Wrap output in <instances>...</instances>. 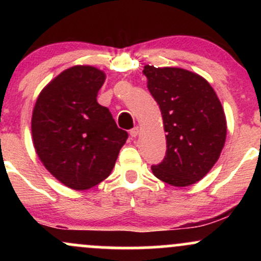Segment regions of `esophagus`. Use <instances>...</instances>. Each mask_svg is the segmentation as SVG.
Here are the masks:
<instances>
[{
    "mask_svg": "<svg viewBox=\"0 0 261 261\" xmlns=\"http://www.w3.org/2000/svg\"><path fill=\"white\" fill-rule=\"evenodd\" d=\"M139 133H140V128H139V126H136V127L131 128V130H130V135H131V137H137V135H139Z\"/></svg>",
    "mask_w": 261,
    "mask_h": 261,
    "instance_id": "esophagus-1",
    "label": "esophagus"
}]
</instances>
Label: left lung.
<instances>
[{
	"label": "left lung",
	"instance_id": "left-lung-1",
	"mask_svg": "<svg viewBox=\"0 0 261 261\" xmlns=\"http://www.w3.org/2000/svg\"><path fill=\"white\" fill-rule=\"evenodd\" d=\"M143 74L167 133L166 157L152 172L173 187L195 184L215 166L224 146L222 104L207 81L188 70L146 65Z\"/></svg>",
	"mask_w": 261,
	"mask_h": 261
}]
</instances>
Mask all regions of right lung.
Returning a JSON list of instances; mask_svg holds the SVG:
<instances>
[{"instance_id": "add662e5", "label": "right lung", "mask_w": 261, "mask_h": 261, "mask_svg": "<svg viewBox=\"0 0 261 261\" xmlns=\"http://www.w3.org/2000/svg\"><path fill=\"white\" fill-rule=\"evenodd\" d=\"M106 73L93 66H73L39 94L32 116L38 157L60 182L87 190L107 179L127 133L97 101Z\"/></svg>"}]
</instances>
